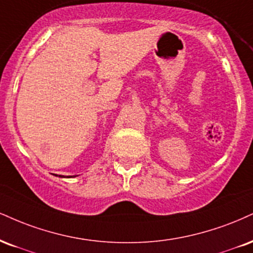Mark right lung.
<instances>
[{"label":"right lung","mask_w":253,"mask_h":253,"mask_svg":"<svg viewBox=\"0 0 253 253\" xmlns=\"http://www.w3.org/2000/svg\"><path fill=\"white\" fill-rule=\"evenodd\" d=\"M61 176V178H74V176H77V175H68V176H63V175H60Z\"/></svg>","instance_id":"right-lung-1"}]
</instances>
